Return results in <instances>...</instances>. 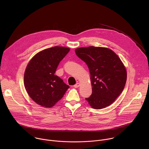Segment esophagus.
Instances as JSON below:
<instances>
[{
  "label": "esophagus",
  "instance_id": "esophagus-1",
  "mask_svg": "<svg viewBox=\"0 0 149 149\" xmlns=\"http://www.w3.org/2000/svg\"><path fill=\"white\" fill-rule=\"evenodd\" d=\"M79 83H78V82H77L76 84H75L74 86V88H78V87H79Z\"/></svg>",
  "mask_w": 149,
  "mask_h": 149
}]
</instances>
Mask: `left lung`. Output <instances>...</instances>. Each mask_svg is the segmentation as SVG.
I'll list each match as a JSON object with an SVG mask.
<instances>
[{
    "label": "left lung",
    "instance_id": "obj_1",
    "mask_svg": "<svg viewBox=\"0 0 149 149\" xmlns=\"http://www.w3.org/2000/svg\"><path fill=\"white\" fill-rule=\"evenodd\" d=\"M75 51L86 63L91 75L92 94L86 100L94 109L108 107L125 87L127 72L123 62L115 52L107 48L89 47Z\"/></svg>",
    "mask_w": 149,
    "mask_h": 149
}]
</instances>
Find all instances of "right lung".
Wrapping results in <instances>:
<instances>
[{"instance_id":"add662e5","label":"right lung","mask_w":149,"mask_h":149,"mask_svg":"<svg viewBox=\"0 0 149 149\" xmlns=\"http://www.w3.org/2000/svg\"><path fill=\"white\" fill-rule=\"evenodd\" d=\"M70 49L54 47L36 54L29 61L24 74V85L30 97L38 104L50 108L70 88L55 75L61 60Z\"/></svg>"}]
</instances>
